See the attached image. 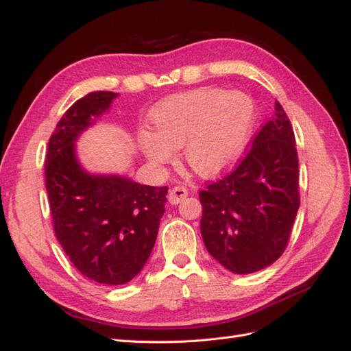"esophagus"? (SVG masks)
<instances>
[{"mask_svg":"<svg viewBox=\"0 0 351 351\" xmlns=\"http://www.w3.org/2000/svg\"><path fill=\"white\" fill-rule=\"evenodd\" d=\"M187 195H189V192L184 186H174L171 190H169L168 200H169V204L178 205L180 202H182Z\"/></svg>","mask_w":351,"mask_h":351,"instance_id":"esophagus-1","label":"esophagus"}]
</instances>
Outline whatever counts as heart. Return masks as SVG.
Wrapping results in <instances>:
<instances>
[{"label":"heart","mask_w":351,"mask_h":351,"mask_svg":"<svg viewBox=\"0 0 351 351\" xmlns=\"http://www.w3.org/2000/svg\"><path fill=\"white\" fill-rule=\"evenodd\" d=\"M155 132L142 130L139 145L155 167L173 161L183 147L189 167L200 176H215L243 152L254 121V104L240 90L202 88L177 93L151 114Z\"/></svg>","instance_id":"obj_1"}]
</instances>
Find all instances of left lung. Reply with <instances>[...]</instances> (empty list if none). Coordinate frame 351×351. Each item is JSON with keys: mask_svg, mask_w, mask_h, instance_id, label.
Segmentation results:
<instances>
[{"mask_svg": "<svg viewBox=\"0 0 351 351\" xmlns=\"http://www.w3.org/2000/svg\"><path fill=\"white\" fill-rule=\"evenodd\" d=\"M200 232L210 256L234 274L269 267L284 253L300 206L293 125L275 102L274 119L226 177L199 192Z\"/></svg>", "mask_w": 351, "mask_h": 351, "instance_id": "obj_1", "label": "left lung"}]
</instances>
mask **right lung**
I'll list each match as a JSON object with an SVG mask.
<instances>
[{
    "instance_id": "1",
    "label": "right lung",
    "mask_w": 351,
    "mask_h": 351,
    "mask_svg": "<svg viewBox=\"0 0 351 351\" xmlns=\"http://www.w3.org/2000/svg\"><path fill=\"white\" fill-rule=\"evenodd\" d=\"M119 93L99 90L74 102L52 133L45 186L57 240L84 277L108 285L142 271L165 212L168 187L115 174H90L79 164L77 137L107 112Z\"/></svg>"
}]
</instances>
